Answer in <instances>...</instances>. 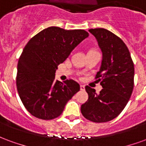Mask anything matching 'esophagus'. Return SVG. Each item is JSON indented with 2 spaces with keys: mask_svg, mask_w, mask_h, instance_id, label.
Listing matches in <instances>:
<instances>
[{
  "mask_svg": "<svg viewBox=\"0 0 146 146\" xmlns=\"http://www.w3.org/2000/svg\"><path fill=\"white\" fill-rule=\"evenodd\" d=\"M80 90H81V91H84V88H84V86L82 85V84H80Z\"/></svg>",
  "mask_w": 146,
  "mask_h": 146,
  "instance_id": "34e87169",
  "label": "esophagus"
}]
</instances>
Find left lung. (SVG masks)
Masks as SVG:
<instances>
[{
	"mask_svg": "<svg viewBox=\"0 0 146 146\" xmlns=\"http://www.w3.org/2000/svg\"><path fill=\"white\" fill-rule=\"evenodd\" d=\"M102 51L100 70L95 79L103 88L97 94L86 86L88 99L80 107L82 115L95 123L112 120L127 104L134 88L135 68L128 48L119 36L103 28L91 29Z\"/></svg>",
	"mask_w": 146,
	"mask_h": 146,
	"instance_id": "left-lung-1",
	"label": "left lung"
}]
</instances>
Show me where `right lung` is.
Instances as JSON below:
<instances>
[{
    "instance_id": "1",
    "label": "right lung",
    "mask_w": 146,
    "mask_h": 146,
    "mask_svg": "<svg viewBox=\"0 0 146 146\" xmlns=\"http://www.w3.org/2000/svg\"><path fill=\"white\" fill-rule=\"evenodd\" d=\"M88 36L84 30L48 27L30 39L21 54L16 86L27 111L38 119H52L63 112L67 102L80 91L73 80H54L58 66Z\"/></svg>"
}]
</instances>
